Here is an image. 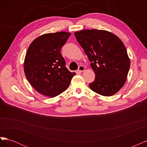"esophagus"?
<instances>
[{
    "label": "esophagus",
    "mask_w": 147,
    "mask_h": 147,
    "mask_svg": "<svg viewBox=\"0 0 147 147\" xmlns=\"http://www.w3.org/2000/svg\"><path fill=\"white\" fill-rule=\"evenodd\" d=\"M78 70L79 72H83V71H84V70H85V67H84L83 65H80L78 67Z\"/></svg>",
    "instance_id": "1"
}]
</instances>
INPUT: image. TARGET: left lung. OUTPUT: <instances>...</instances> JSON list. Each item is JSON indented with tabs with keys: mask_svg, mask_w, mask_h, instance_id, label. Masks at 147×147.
I'll return each mask as SVG.
<instances>
[{
	"mask_svg": "<svg viewBox=\"0 0 147 147\" xmlns=\"http://www.w3.org/2000/svg\"><path fill=\"white\" fill-rule=\"evenodd\" d=\"M74 35L96 74L94 81L89 84L91 90L104 96L116 94L125 84L130 67V59L123 42L104 30L86 29Z\"/></svg>",
	"mask_w": 147,
	"mask_h": 147,
	"instance_id": "1",
	"label": "left lung"
}]
</instances>
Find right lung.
Returning <instances> with one entry per match:
<instances>
[{
	"mask_svg": "<svg viewBox=\"0 0 147 147\" xmlns=\"http://www.w3.org/2000/svg\"><path fill=\"white\" fill-rule=\"evenodd\" d=\"M70 35L64 31L42 35L30 43L26 52V77L35 90L44 96L54 97L61 94L75 75L65 67L61 53Z\"/></svg>",
	"mask_w": 147,
	"mask_h": 147,
	"instance_id": "1",
	"label": "right lung"
}]
</instances>
